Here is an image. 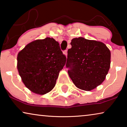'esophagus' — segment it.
Instances as JSON below:
<instances>
[{
	"mask_svg": "<svg viewBox=\"0 0 127 127\" xmlns=\"http://www.w3.org/2000/svg\"><path fill=\"white\" fill-rule=\"evenodd\" d=\"M64 54H65L66 56L67 57V50H65V51H64Z\"/></svg>",
	"mask_w": 127,
	"mask_h": 127,
	"instance_id": "1",
	"label": "esophagus"
}]
</instances>
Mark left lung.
I'll return each instance as SVG.
<instances>
[{"mask_svg": "<svg viewBox=\"0 0 127 127\" xmlns=\"http://www.w3.org/2000/svg\"><path fill=\"white\" fill-rule=\"evenodd\" d=\"M66 67L74 85L91 91L105 79L110 68V51L104 43L83 37L72 40Z\"/></svg>", "mask_w": 127, "mask_h": 127, "instance_id": "obj_1", "label": "left lung"}]
</instances>
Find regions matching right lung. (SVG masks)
<instances>
[{"instance_id": "right-lung-1", "label": "right lung", "mask_w": 127, "mask_h": 127, "mask_svg": "<svg viewBox=\"0 0 127 127\" xmlns=\"http://www.w3.org/2000/svg\"><path fill=\"white\" fill-rule=\"evenodd\" d=\"M66 57L53 38L36 40L25 47L17 57V69L24 84L38 94L51 91Z\"/></svg>"}]
</instances>
